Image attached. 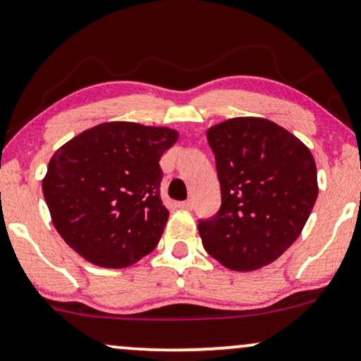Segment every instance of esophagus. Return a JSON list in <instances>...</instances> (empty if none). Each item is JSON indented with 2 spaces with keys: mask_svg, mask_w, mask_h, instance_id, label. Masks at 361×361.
<instances>
[{
  "mask_svg": "<svg viewBox=\"0 0 361 361\" xmlns=\"http://www.w3.org/2000/svg\"><path fill=\"white\" fill-rule=\"evenodd\" d=\"M177 207L182 210H190L192 207H194V202H192V200H182V202L177 204Z\"/></svg>",
  "mask_w": 361,
  "mask_h": 361,
  "instance_id": "esophagus-1",
  "label": "esophagus"
}]
</instances>
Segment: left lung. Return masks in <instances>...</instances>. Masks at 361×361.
I'll return each mask as SVG.
<instances>
[{"label": "left lung", "mask_w": 361, "mask_h": 361, "mask_svg": "<svg viewBox=\"0 0 361 361\" xmlns=\"http://www.w3.org/2000/svg\"><path fill=\"white\" fill-rule=\"evenodd\" d=\"M222 205L199 221L204 249L249 272L277 260L300 235L318 195L317 166L300 139L262 118H233L207 130Z\"/></svg>", "instance_id": "1"}]
</instances>
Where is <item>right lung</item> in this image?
I'll list each match as a JSON object with an SVG mask.
<instances>
[{"label":"right lung","instance_id":"right-lung-1","mask_svg":"<svg viewBox=\"0 0 361 361\" xmlns=\"http://www.w3.org/2000/svg\"><path fill=\"white\" fill-rule=\"evenodd\" d=\"M177 139L174 129L114 121L61 146L48 164L43 194L64 242L106 269L151 254L169 219L159 161Z\"/></svg>","mask_w":361,"mask_h":361}]
</instances>
